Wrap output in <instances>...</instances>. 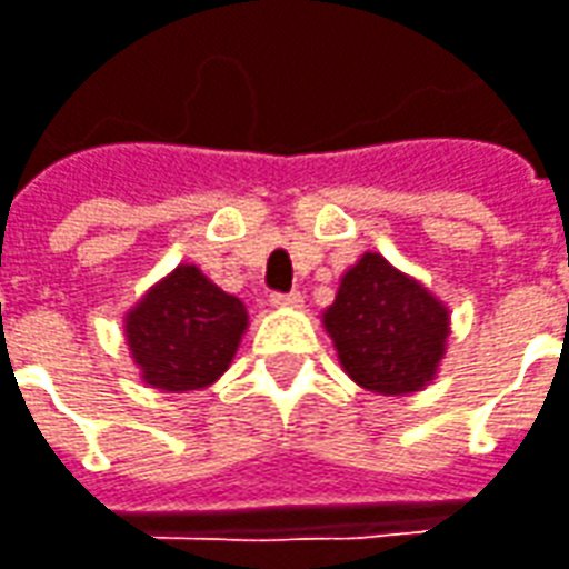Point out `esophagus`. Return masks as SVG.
Listing matches in <instances>:
<instances>
[{
    "mask_svg": "<svg viewBox=\"0 0 569 569\" xmlns=\"http://www.w3.org/2000/svg\"><path fill=\"white\" fill-rule=\"evenodd\" d=\"M270 305H277V308H296L301 305V292H270Z\"/></svg>",
    "mask_w": 569,
    "mask_h": 569,
    "instance_id": "1",
    "label": "esophagus"
}]
</instances>
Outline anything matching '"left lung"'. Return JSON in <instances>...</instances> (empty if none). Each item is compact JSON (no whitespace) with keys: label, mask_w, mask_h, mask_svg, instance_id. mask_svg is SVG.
Wrapping results in <instances>:
<instances>
[{"label":"left lung","mask_w":569,"mask_h":569,"mask_svg":"<svg viewBox=\"0 0 569 569\" xmlns=\"http://www.w3.org/2000/svg\"><path fill=\"white\" fill-rule=\"evenodd\" d=\"M323 327L351 380L370 392L405 396L427 386L442 361L448 311L386 258L367 252L342 277Z\"/></svg>","instance_id":"obj_1"}]
</instances>
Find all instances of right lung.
Here are the masks:
<instances>
[{
    "label": "right lung",
    "instance_id": "obj_1",
    "mask_svg": "<svg viewBox=\"0 0 569 569\" xmlns=\"http://www.w3.org/2000/svg\"><path fill=\"white\" fill-rule=\"evenodd\" d=\"M246 305L180 264L127 315V342L142 380L164 392L214 382L230 367L246 333Z\"/></svg>",
    "mask_w": 569,
    "mask_h": 569
}]
</instances>
